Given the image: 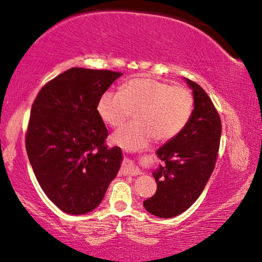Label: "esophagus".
<instances>
[{
  "label": "esophagus",
  "mask_w": 262,
  "mask_h": 262,
  "mask_svg": "<svg viewBox=\"0 0 262 262\" xmlns=\"http://www.w3.org/2000/svg\"><path fill=\"white\" fill-rule=\"evenodd\" d=\"M121 173L127 176H136L141 173V170L137 166H135L130 161H126L121 166Z\"/></svg>",
  "instance_id": "34e87169"
}]
</instances>
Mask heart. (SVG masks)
Masks as SVG:
<instances>
[{
    "instance_id": "1",
    "label": "heart",
    "mask_w": 262,
    "mask_h": 262,
    "mask_svg": "<svg viewBox=\"0 0 262 262\" xmlns=\"http://www.w3.org/2000/svg\"><path fill=\"white\" fill-rule=\"evenodd\" d=\"M194 105L188 89L155 78H134L120 92L106 91L97 111L105 123L119 128L136 112V122L121 128L112 142L127 150H139L154 139L167 142L178 136L189 121Z\"/></svg>"
}]
</instances>
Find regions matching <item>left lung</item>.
I'll list each match as a JSON object with an SVG mask.
<instances>
[{
    "mask_svg": "<svg viewBox=\"0 0 262 262\" xmlns=\"http://www.w3.org/2000/svg\"><path fill=\"white\" fill-rule=\"evenodd\" d=\"M185 81L193 90L194 110L183 132L156 151L164 165L152 172L156 193L143 202L150 214L162 219L180 215L198 200L219 155L222 133L219 112L199 84L188 78Z\"/></svg>",
    "mask_w": 262,
    "mask_h": 262,
    "instance_id": "obj_1",
    "label": "left lung"
}]
</instances>
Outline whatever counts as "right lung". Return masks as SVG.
<instances>
[{"label": "right lung", "mask_w": 262, "mask_h": 262, "mask_svg": "<svg viewBox=\"0 0 262 262\" xmlns=\"http://www.w3.org/2000/svg\"><path fill=\"white\" fill-rule=\"evenodd\" d=\"M122 73L72 68L41 88L31 108L25 147L39 185L62 211L90 212L99 206L122 162L97 105Z\"/></svg>", "instance_id": "add662e5"}]
</instances>
